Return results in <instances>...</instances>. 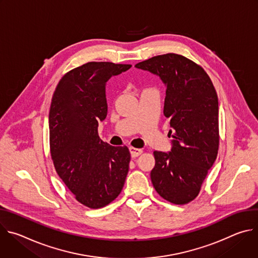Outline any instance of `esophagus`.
<instances>
[{
  "label": "esophagus",
  "mask_w": 258,
  "mask_h": 258,
  "mask_svg": "<svg viewBox=\"0 0 258 258\" xmlns=\"http://www.w3.org/2000/svg\"><path fill=\"white\" fill-rule=\"evenodd\" d=\"M130 152H131L132 157L135 158V157H138L139 155H141L143 153V150L138 149V148H134V147H130Z\"/></svg>",
  "instance_id": "esophagus-1"
}]
</instances>
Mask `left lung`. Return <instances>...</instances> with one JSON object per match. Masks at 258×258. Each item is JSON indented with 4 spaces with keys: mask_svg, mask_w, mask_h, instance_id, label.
I'll return each instance as SVG.
<instances>
[{
    "mask_svg": "<svg viewBox=\"0 0 258 258\" xmlns=\"http://www.w3.org/2000/svg\"><path fill=\"white\" fill-rule=\"evenodd\" d=\"M135 66L159 76L166 86L163 114L172 127V148L153 152V187L166 201L187 204L198 196L217 156L216 91L200 65L178 54L154 56Z\"/></svg>",
    "mask_w": 258,
    "mask_h": 258,
    "instance_id": "1",
    "label": "left lung"
}]
</instances>
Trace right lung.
<instances>
[{
  "label": "right lung",
  "mask_w": 258,
  "mask_h": 258,
  "mask_svg": "<svg viewBox=\"0 0 258 258\" xmlns=\"http://www.w3.org/2000/svg\"><path fill=\"white\" fill-rule=\"evenodd\" d=\"M131 67L88 62L65 73L52 97L49 130L55 169L76 199L92 209L115 200L128 172V148L103 142L98 125L107 115V81Z\"/></svg>",
  "instance_id": "add662e5"
}]
</instances>
